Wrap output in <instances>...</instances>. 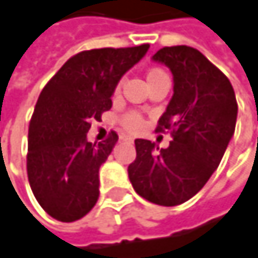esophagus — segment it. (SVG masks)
<instances>
[{
  "instance_id": "34e87169",
  "label": "esophagus",
  "mask_w": 258,
  "mask_h": 258,
  "mask_svg": "<svg viewBox=\"0 0 258 258\" xmlns=\"http://www.w3.org/2000/svg\"><path fill=\"white\" fill-rule=\"evenodd\" d=\"M119 140H130V142H131L133 137H131V136H127V134H121V136H119Z\"/></svg>"
}]
</instances>
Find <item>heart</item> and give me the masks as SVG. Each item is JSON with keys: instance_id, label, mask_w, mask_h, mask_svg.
Instances as JSON below:
<instances>
[{"instance_id": "b5f03b06", "label": "heart", "mask_w": 258, "mask_h": 258, "mask_svg": "<svg viewBox=\"0 0 258 258\" xmlns=\"http://www.w3.org/2000/svg\"><path fill=\"white\" fill-rule=\"evenodd\" d=\"M161 73H164V72L157 70V69H155V70H151L149 75H148V79L154 78V76H158V75H161ZM116 91H119V85L116 86ZM121 124H122L124 128L128 130V131H137V130H140L143 121H142V116H140L139 113H136V112H128V113H125V115L121 118Z\"/></svg>"}]
</instances>
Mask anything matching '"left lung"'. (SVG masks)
Returning <instances> with one entry per match:
<instances>
[{
  "label": "left lung",
  "instance_id": "1",
  "mask_svg": "<svg viewBox=\"0 0 258 258\" xmlns=\"http://www.w3.org/2000/svg\"><path fill=\"white\" fill-rule=\"evenodd\" d=\"M152 59L173 75V97L157 125L173 140L160 149L136 139L128 176L145 200L176 206L196 196L220 166L234 133L237 103L230 80L197 49L163 47Z\"/></svg>",
  "mask_w": 258,
  "mask_h": 258
}]
</instances>
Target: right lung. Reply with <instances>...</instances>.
I'll return each mask as SVG.
<instances>
[{
    "label": "right lung",
    "instance_id": "add662e5",
    "mask_svg": "<svg viewBox=\"0 0 258 258\" xmlns=\"http://www.w3.org/2000/svg\"><path fill=\"white\" fill-rule=\"evenodd\" d=\"M149 44L79 52L50 79L34 107L28 128L26 172L40 206L55 220L85 217L100 196V166L110 155L118 134L91 143L92 121L112 107V94Z\"/></svg>",
    "mask_w": 258,
    "mask_h": 258
}]
</instances>
